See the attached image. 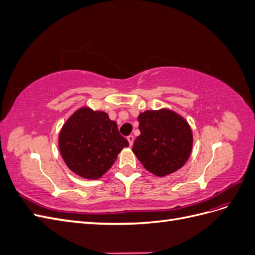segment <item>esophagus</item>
<instances>
[{
	"instance_id": "esophagus-1",
	"label": "esophagus",
	"mask_w": 255,
	"mask_h": 255,
	"mask_svg": "<svg viewBox=\"0 0 255 255\" xmlns=\"http://www.w3.org/2000/svg\"><path fill=\"white\" fill-rule=\"evenodd\" d=\"M128 143H129V145L132 146L133 145V143H134V136L133 135H129V136H128Z\"/></svg>"
}]
</instances>
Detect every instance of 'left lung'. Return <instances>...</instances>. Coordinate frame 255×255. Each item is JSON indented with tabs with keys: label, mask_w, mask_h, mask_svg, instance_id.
<instances>
[{
	"label": "left lung",
	"mask_w": 255,
	"mask_h": 255,
	"mask_svg": "<svg viewBox=\"0 0 255 255\" xmlns=\"http://www.w3.org/2000/svg\"><path fill=\"white\" fill-rule=\"evenodd\" d=\"M140 135L133 153L152 174L163 177L181 169L188 160L194 135L187 120L169 109L145 111L138 116Z\"/></svg>",
	"instance_id": "1"
}]
</instances>
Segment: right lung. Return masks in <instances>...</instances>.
I'll list each match as a JSON object with an SVG mask.
<instances>
[{"mask_svg": "<svg viewBox=\"0 0 255 255\" xmlns=\"http://www.w3.org/2000/svg\"><path fill=\"white\" fill-rule=\"evenodd\" d=\"M128 141L107 113L89 106L76 110L58 134V149L65 164L83 179L98 180L112 168Z\"/></svg>", "mask_w": 255, "mask_h": 255, "instance_id": "add662e5", "label": "right lung"}]
</instances>
